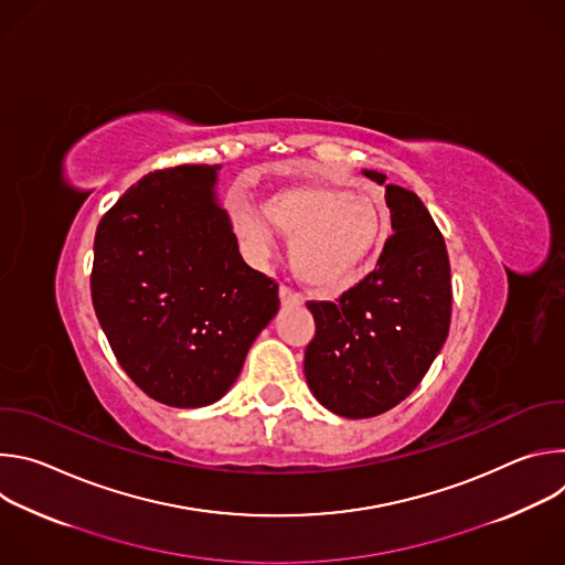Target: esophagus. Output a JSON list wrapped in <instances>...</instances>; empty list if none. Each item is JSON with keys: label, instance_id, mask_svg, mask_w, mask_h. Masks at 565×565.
Instances as JSON below:
<instances>
[{"label": "esophagus", "instance_id": "obj_1", "mask_svg": "<svg viewBox=\"0 0 565 565\" xmlns=\"http://www.w3.org/2000/svg\"><path fill=\"white\" fill-rule=\"evenodd\" d=\"M279 299H281L284 306H297V303H301V297H299L292 288H288V286H281V288H279Z\"/></svg>", "mask_w": 565, "mask_h": 565}]
</instances>
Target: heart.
<instances>
[{
    "label": "heart",
    "instance_id": "heart-1",
    "mask_svg": "<svg viewBox=\"0 0 565 565\" xmlns=\"http://www.w3.org/2000/svg\"><path fill=\"white\" fill-rule=\"evenodd\" d=\"M259 212L236 201L232 221L241 248L255 262L275 255L281 234L290 241V268L317 292H338L353 284L373 257L382 223L373 205L342 188L297 183L266 196Z\"/></svg>",
    "mask_w": 565,
    "mask_h": 565
}]
</instances>
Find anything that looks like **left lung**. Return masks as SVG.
<instances>
[{
    "label": "left lung",
    "instance_id": "1",
    "mask_svg": "<svg viewBox=\"0 0 565 565\" xmlns=\"http://www.w3.org/2000/svg\"><path fill=\"white\" fill-rule=\"evenodd\" d=\"M362 174L377 185L386 177ZM393 234L373 273L335 303L308 301L315 338L303 373L312 395L344 418H373L399 405L440 353L451 321L445 238L425 203L386 185Z\"/></svg>",
    "mask_w": 565,
    "mask_h": 565
}]
</instances>
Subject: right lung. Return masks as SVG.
<instances>
[{"instance_id": "obj_1", "label": "right lung", "mask_w": 565, "mask_h": 565, "mask_svg": "<svg viewBox=\"0 0 565 565\" xmlns=\"http://www.w3.org/2000/svg\"><path fill=\"white\" fill-rule=\"evenodd\" d=\"M221 166L158 170L100 218L92 299L125 373L153 399H221L279 310V286L238 253L216 199Z\"/></svg>"}]
</instances>
